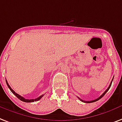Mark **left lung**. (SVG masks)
<instances>
[{
  "instance_id": "obj_1",
  "label": "left lung",
  "mask_w": 122,
  "mask_h": 122,
  "mask_svg": "<svg viewBox=\"0 0 122 122\" xmlns=\"http://www.w3.org/2000/svg\"><path fill=\"white\" fill-rule=\"evenodd\" d=\"M113 79H112V81L111 82V84H110V85H109V87H108V88H107V90H106V91H105L104 92V93H103V94H102V95H101V96H100V97H98V98H97V99H95V100H91V101H84V100H82V99H81V98H79V97H78V98H79V100H81V101H82V102H85V103H92V102H96V101H97V100H99V99H100V98H102V97H104V95L106 94V93L107 92V91H108V90H109V88H110L111 86V84H112V82H113Z\"/></svg>"
}]
</instances>
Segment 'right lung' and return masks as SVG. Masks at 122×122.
Masks as SVG:
<instances>
[{
	"label": "right lung",
	"mask_w": 122,
	"mask_h": 122,
	"mask_svg": "<svg viewBox=\"0 0 122 122\" xmlns=\"http://www.w3.org/2000/svg\"><path fill=\"white\" fill-rule=\"evenodd\" d=\"M5 82H6V84H7V86H8V88H9V90H11V92L12 93H13V94L15 95V96L16 97L18 98V99H20V100H22V101H23V102H34V101H38V100H40L41 98H42V97H43V95H41L40 97H39L38 98H35V99H25V98H24L23 97L20 96V95L17 94L16 93H15V92H14V90H13V89H12V88L10 87V86L9 85V84H8V82H7V80H5Z\"/></svg>",
	"instance_id": "1"
}]
</instances>
